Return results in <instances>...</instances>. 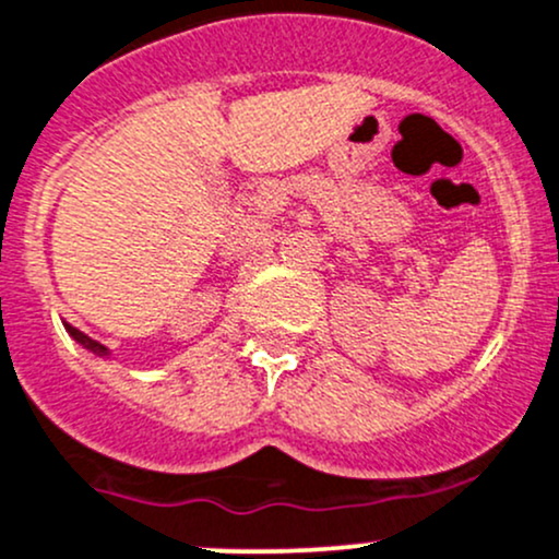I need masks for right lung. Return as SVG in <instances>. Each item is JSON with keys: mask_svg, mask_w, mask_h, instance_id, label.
Wrapping results in <instances>:
<instances>
[{"mask_svg": "<svg viewBox=\"0 0 559 559\" xmlns=\"http://www.w3.org/2000/svg\"><path fill=\"white\" fill-rule=\"evenodd\" d=\"M63 326H67V332L72 334L74 340H78V343L82 345V348H87V350H91V354H96V356H102V358H107V356H109V348H107V345H102V343H98V340L87 337L85 332H80V329H74L72 324H67V321H63Z\"/></svg>", "mask_w": 559, "mask_h": 559, "instance_id": "obj_1", "label": "right lung"}]
</instances>
